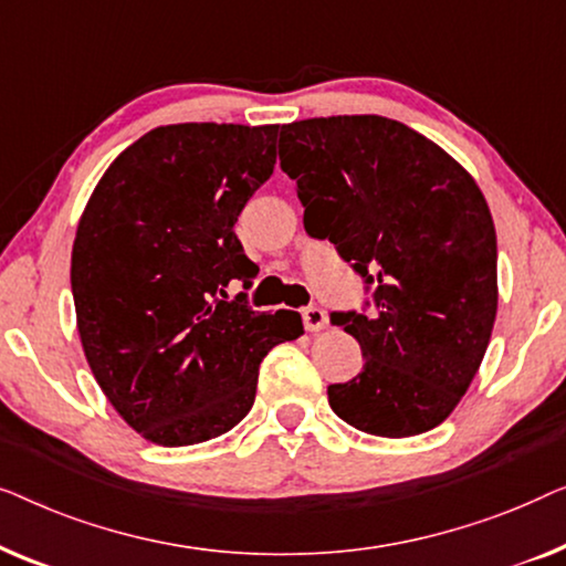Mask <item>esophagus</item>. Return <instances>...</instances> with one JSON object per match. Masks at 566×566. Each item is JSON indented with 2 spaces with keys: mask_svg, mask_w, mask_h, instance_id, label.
Returning <instances> with one entry per match:
<instances>
[{
  "mask_svg": "<svg viewBox=\"0 0 566 566\" xmlns=\"http://www.w3.org/2000/svg\"><path fill=\"white\" fill-rule=\"evenodd\" d=\"M302 323H305V331L317 333L328 325V317H325L321 307H305L302 310Z\"/></svg>",
  "mask_w": 566,
  "mask_h": 566,
  "instance_id": "34e87169",
  "label": "esophagus"
}]
</instances>
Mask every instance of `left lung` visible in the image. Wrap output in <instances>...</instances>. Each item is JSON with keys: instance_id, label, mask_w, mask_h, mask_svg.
I'll use <instances>...</instances> for the list:
<instances>
[{"instance_id": "obj_1", "label": "left lung", "mask_w": 566, "mask_h": 566, "mask_svg": "<svg viewBox=\"0 0 566 566\" xmlns=\"http://www.w3.org/2000/svg\"><path fill=\"white\" fill-rule=\"evenodd\" d=\"M280 161L307 235L328 238L369 294L361 313H331L364 356L352 381L328 387L333 412L387 439L431 431L472 385L495 325L497 238L480 187L379 115L282 125Z\"/></svg>"}]
</instances>
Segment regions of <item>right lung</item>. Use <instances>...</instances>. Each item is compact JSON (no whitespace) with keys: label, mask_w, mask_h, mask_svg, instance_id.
<instances>
[{"label":"right lung","mask_w":566,"mask_h":566,"mask_svg":"<svg viewBox=\"0 0 566 566\" xmlns=\"http://www.w3.org/2000/svg\"><path fill=\"white\" fill-rule=\"evenodd\" d=\"M280 125L156 127L115 158L71 253L78 336L94 379L143 439L192 446L249 416L259 366L302 317L226 300L253 282L238 214L272 177Z\"/></svg>","instance_id":"1"}]
</instances>
